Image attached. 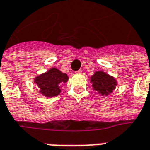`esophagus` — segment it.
<instances>
[{"label":"esophagus","instance_id":"34e87169","mask_svg":"<svg viewBox=\"0 0 150 150\" xmlns=\"http://www.w3.org/2000/svg\"><path fill=\"white\" fill-rule=\"evenodd\" d=\"M75 73L76 74H81L82 73V70L80 69V70H79V71H75Z\"/></svg>","mask_w":150,"mask_h":150}]
</instances>
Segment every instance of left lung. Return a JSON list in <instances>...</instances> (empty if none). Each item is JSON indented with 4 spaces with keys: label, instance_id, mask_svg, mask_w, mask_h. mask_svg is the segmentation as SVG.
I'll use <instances>...</instances> for the list:
<instances>
[{
    "label": "left lung",
    "instance_id": "8db88e82",
    "mask_svg": "<svg viewBox=\"0 0 150 150\" xmlns=\"http://www.w3.org/2000/svg\"><path fill=\"white\" fill-rule=\"evenodd\" d=\"M91 82L94 90L99 91L101 95L108 96L112 92L117 84L116 79L112 76L104 71H97L91 76Z\"/></svg>",
    "mask_w": 150,
    "mask_h": 150
}]
</instances>
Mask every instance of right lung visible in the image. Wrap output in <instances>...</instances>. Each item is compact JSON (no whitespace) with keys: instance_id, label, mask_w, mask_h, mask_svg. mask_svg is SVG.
<instances>
[{"instance_id":"right-lung-1","label":"right lung","mask_w":150,"mask_h":150,"mask_svg":"<svg viewBox=\"0 0 150 150\" xmlns=\"http://www.w3.org/2000/svg\"><path fill=\"white\" fill-rule=\"evenodd\" d=\"M68 80V76L57 68H51L38 75L34 82L40 88V92L46 97H53L60 93V86Z\"/></svg>"}]
</instances>
